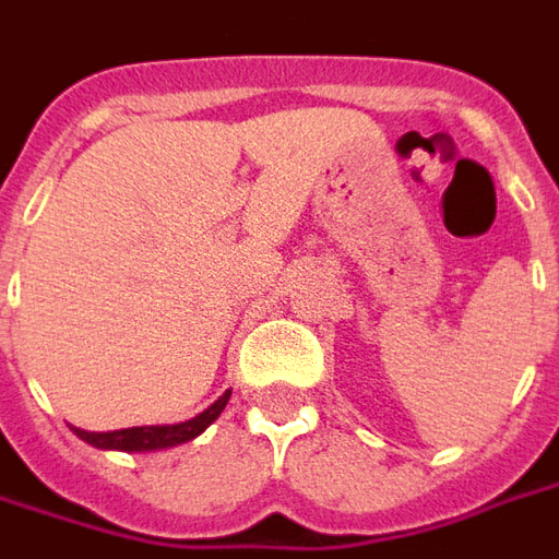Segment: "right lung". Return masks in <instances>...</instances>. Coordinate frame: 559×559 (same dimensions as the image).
I'll return each mask as SVG.
<instances>
[{"mask_svg":"<svg viewBox=\"0 0 559 559\" xmlns=\"http://www.w3.org/2000/svg\"><path fill=\"white\" fill-rule=\"evenodd\" d=\"M230 401V392H224L209 411H203L200 416L188 421H179V425H143V428H122V431H107V433H92L74 428L80 440L98 445V449H122V452H155V449H170V445L188 443L194 440L197 433H203L218 419L221 411L227 407Z\"/></svg>","mask_w":559,"mask_h":559,"instance_id":"obj_1","label":"right lung"}]
</instances>
